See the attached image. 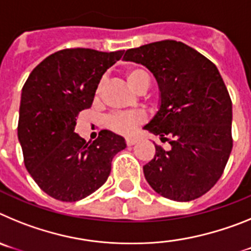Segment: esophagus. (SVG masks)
<instances>
[{
    "instance_id": "esophagus-1",
    "label": "esophagus",
    "mask_w": 251,
    "mask_h": 251,
    "mask_svg": "<svg viewBox=\"0 0 251 251\" xmlns=\"http://www.w3.org/2000/svg\"><path fill=\"white\" fill-rule=\"evenodd\" d=\"M137 142V138H134V137H129V138L126 139V143H127V146H133L134 143Z\"/></svg>"
}]
</instances>
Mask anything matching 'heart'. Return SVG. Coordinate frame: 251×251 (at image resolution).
<instances>
[{"label": "heart", "mask_w": 251, "mask_h": 251, "mask_svg": "<svg viewBox=\"0 0 251 251\" xmlns=\"http://www.w3.org/2000/svg\"><path fill=\"white\" fill-rule=\"evenodd\" d=\"M124 77L128 86L134 92L143 86H147V88L150 86V75L142 68L133 66V68L127 69L124 73ZM142 122H143V115L141 113L127 112L112 115L108 118L106 124L114 132L121 133V134H130L136 130L138 126H141Z\"/></svg>", "instance_id": "b5f03b06"}]
</instances>
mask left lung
<instances>
[{"label":"left lung","instance_id":"left-lung-1","mask_svg":"<svg viewBox=\"0 0 251 251\" xmlns=\"http://www.w3.org/2000/svg\"><path fill=\"white\" fill-rule=\"evenodd\" d=\"M124 60L142 64L156 77L158 112L145 126L168 141L143 166L147 182L161 196L191 201L219 181L232 150L231 99L214 63L195 49L163 40L129 49Z\"/></svg>","mask_w":251,"mask_h":251}]
</instances>
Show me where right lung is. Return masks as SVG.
<instances>
[{
  "instance_id": "add662e5",
  "label": "right lung",
  "mask_w": 251,
  "mask_h": 251,
  "mask_svg": "<svg viewBox=\"0 0 251 251\" xmlns=\"http://www.w3.org/2000/svg\"><path fill=\"white\" fill-rule=\"evenodd\" d=\"M124 50L65 49L43 60L22 88L17 136L26 170L56 200L73 202L104 185L123 137L100 130L86 142L74 132L76 117L92 106L104 73Z\"/></svg>"
}]
</instances>
